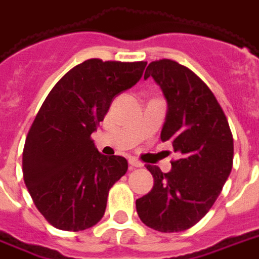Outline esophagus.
<instances>
[{
	"mask_svg": "<svg viewBox=\"0 0 259 259\" xmlns=\"http://www.w3.org/2000/svg\"><path fill=\"white\" fill-rule=\"evenodd\" d=\"M129 164H130V168L141 167V166H143V163H141V162H139V160H137V159H135V158L129 159Z\"/></svg>",
	"mask_w": 259,
	"mask_h": 259,
	"instance_id": "34e87169",
	"label": "esophagus"
}]
</instances>
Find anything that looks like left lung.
<instances>
[{"mask_svg": "<svg viewBox=\"0 0 259 259\" xmlns=\"http://www.w3.org/2000/svg\"><path fill=\"white\" fill-rule=\"evenodd\" d=\"M152 76L167 101L160 139L170 140L180 159L162 173L148 168L154 188L136 200L145 225L159 232L187 231L211 208L233 164V137L215 96L195 72L170 59L149 63Z\"/></svg>", "mask_w": 259, "mask_h": 259, "instance_id": "1", "label": "left lung"}]
</instances>
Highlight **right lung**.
<instances>
[{
  "label": "right lung",
  "instance_id": "1",
  "mask_svg": "<svg viewBox=\"0 0 259 259\" xmlns=\"http://www.w3.org/2000/svg\"><path fill=\"white\" fill-rule=\"evenodd\" d=\"M145 66L89 59L53 86L38 111L23 149V178L38 211L57 229L83 231L104 215L108 192L127 171V160L100 154L92 133Z\"/></svg>",
  "mask_w": 259,
  "mask_h": 259
}]
</instances>
